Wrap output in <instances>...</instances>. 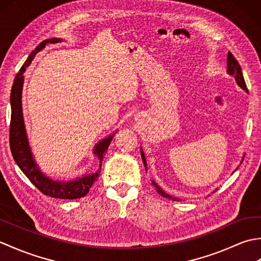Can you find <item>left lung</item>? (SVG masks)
Segmentation results:
<instances>
[{
    "label": "left lung",
    "instance_id": "8db88e82",
    "mask_svg": "<svg viewBox=\"0 0 261 261\" xmlns=\"http://www.w3.org/2000/svg\"><path fill=\"white\" fill-rule=\"evenodd\" d=\"M226 64H228V73L230 75H233L234 79L238 83V85H239L240 87H242L243 90L248 92V88H247V85H246V82H245V79H243V75H242V70H241V67L239 63H238V60L234 58L233 55H232L230 51L228 54V59H226ZM141 157H142V162L143 164H145V166L147 167V163H146V158H145V154H143L142 150H141ZM152 185L156 187L157 192L162 195L163 197H166V198H170V199H174V201H176V198H174L173 196L168 195L167 193H165L162 188H160L156 182L152 181Z\"/></svg>",
    "mask_w": 261,
    "mask_h": 261
}]
</instances>
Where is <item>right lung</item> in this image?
Returning a JSON list of instances; mask_svg holds the SVG:
<instances>
[{
    "label": "right lung",
    "instance_id": "right-lung-1",
    "mask_svg": "<svg viewBox=\"0 0 261 261\" xmlns=\"http://www.w3.org/2000/svg\"><path fill=\"white\" fill-rule=\"evenodd\" d=\"M60 39L53 38L39 43L37 48L33 50L30 56L25 60L24 65L22 66L19 73L16 74L13 83L12 90H11V122H10V149L12 152L13 159L23 174L29 178V180L35 185L39 191L47 196H51L54 198L60 199H76L85 196L90 192V188L98 178V173L93 175H87L82 178L71 180V181H56L49 179L47 176L43 175L38 169L35 160L32 158L30 151L29 143H28L24 123H23V114H22V105H21V94H22V84H23V74L25 68L30 65L32 59L35 58L36 54L40 51L41 49L49 42H58ZM113 136L107 139L102 140L98 145L94 148V153L99 159V166H102V160L105 151L108 150ZM101 170V169H99Z\"/></svg>",
    "mask_w": 261,
    "mask_h": 261
}]
</instances>
